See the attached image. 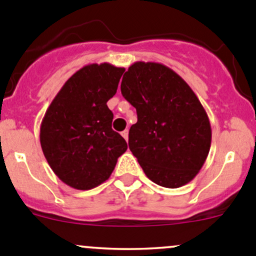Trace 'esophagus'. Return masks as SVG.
Segmentation results:
<instances>
[{"label": "esophagus", "mask_w": 256, "mask_h": 256, "mask_svg": "<svg viewBox=\"0 0 256 256\" xmlns=\"http://www.w3.org/2000/svg\"><path fill=\"white\" fill-rule=\"evenodd\" d=\"M121 135L124 136V138H125L126 141L128 140V130H125V131H122V132H121Z\"/></svg>", "instance_id": "34e87169"}]
</instances>
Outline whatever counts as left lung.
Wrapping results in <instances>:
<instances>
[{
    "label": "left lung",
    "instance_id": "8db88e82",
    "mask_svg": "<svg viewBox=\"0 0 256 256\" xmlns=\"http://www.w3.org/2000/svg\"><path fill=\"white\" fill-rule=\"evenodd\" d=\"M121 94L138 112L128 147L156 184H187L204 164L212 142L210 122L190 85L161 63L136 62L121 82Z\"/></svg>",
    "mask_w": 256,
    "mask_h": 256
}]
</instances>
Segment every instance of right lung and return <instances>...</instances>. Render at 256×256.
<instances>
[{
  "instance_id": "1",
  "label": "right lung",
  "mask_w": 256,
  "mask_h": 256,
  "mask_svg": "<svg viewBox=\"0 0 256 256\" xmlns=\"http://www.w3.org/2000/svg\"><path fill=\"white\" fill-rule=\"evenodd\" d=\"M124 68L89 64L74 73L50 102L40 124V146L60 180L80 190H92L112 176L128 150L114 131L106 102L116 94Z\"/></svg>"
}]
</instances>
